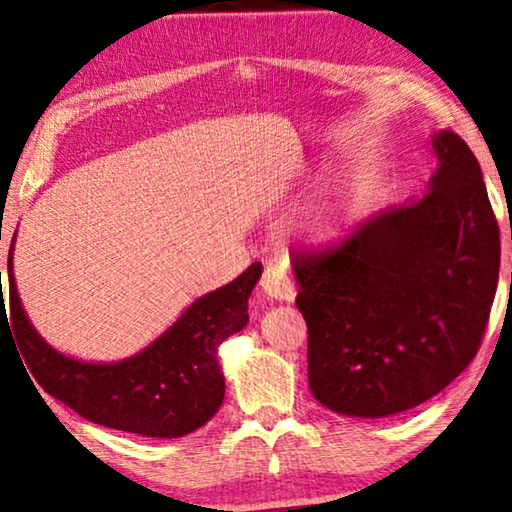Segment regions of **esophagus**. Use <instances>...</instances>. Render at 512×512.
Segmentation results:
<instances>
[{"mask_svg": "<svg viewBox=\"0 0 512 512\" xmlns=\"http://www.w3.org/2000/svg\"><path fill=\"white\" fill-rule=\"evenodd\" d=\"M263 293L274 302H293L295 300V288L290 283L286 270L277 263H267L263 279H261Z\"/></svg>", "mask_w": 512, "mask_h": 512, "instance_id": "esophagus-1", "label": "esophagus"}]
</instances>
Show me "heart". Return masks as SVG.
Segmentation results:
<instances>
[{
  "mask_svg": "<svg viewBox=\"0 0 512 512\" xmlns=\"http://www.w3.org/2000/svg\"><path fill=\"white\" fill-rule=\"evenodd\" d=\"M302 231L309 235L311 240L329 242V240H334L338 233H341V217H338V212L327 210V208L313 210L304 217Z\"/></svg>",
  "mask_w": 512,
  "mask_h": 512,
  "instance_id": "heart-1",
  "label": "heart"
}]
</instances>
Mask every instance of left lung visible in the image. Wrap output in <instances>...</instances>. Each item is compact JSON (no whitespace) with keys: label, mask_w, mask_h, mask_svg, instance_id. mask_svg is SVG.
Instances as JSON below:
<instances>
[{"label":"left lung","mask_w":512,"mask_h":512,"mask_svg":"<svg viewBox=\"0 0 512 512\" xmlns=\"http://www.w3.org/2000/svg\"><path fill=\"white\" fill-rule=\"evenodd\" d=\"M421 199L384 210L329 254L295 256L309 387L327 410L380 419L446 389L476 357L501 242L481 164L458 135L430 139Z\"/></svg>","instance_id":"obj_1"}]
</instances>
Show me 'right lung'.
Returning a JSON list of instances; mask_svg holds the SVG:
<instances>
[{
  "label": "right lung",
  "instance_id": "right-lung-1",
  "mask_svg": "<svg viewBox=\"0 0 512 512\" xmlns=\"http://www.w3.org/2000/svg\"><path fill=\"white\" fill-rule=\"evenodd\" d=\"M15 235L9 249V309L18 348L38 384L98 426L171 439L199 430L222 407L226 382L219 345L249 322V295L263 265L251 263L238 279L187 306L171 327L119 361H84L52 348L31 325L13 277ZM4 302V300H2Z\"/></svg>",
  "mask_w": 512,
  "mask_h": 512
}]
</instances>
